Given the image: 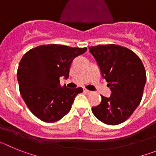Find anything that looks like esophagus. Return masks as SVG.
Wrapping results in <instances>:
<instances>
[{"mask_svg":"<svg viewBox=\"0 0 156 156\" xmlns=\"http://www.w3.org/2000/svg\"><path fill=\"white\" fill-rule=\"evenodd\" d=\"M83 92H84V93H86V94H90V90H87V89H84V90H83Z\"/></svg>","mask_w":156,"mask_h":156,"instance_id":"1","label":"esophagus"}]
</instances>
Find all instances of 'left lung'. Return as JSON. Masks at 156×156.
<instances>
[{
  "label": "left lung",
  "mask_w": 156,
  "mask_h": 156,
  "mask_svg": "<svg viewBox=\"0 0 156 156\" xmlns=\"http://www.w3.org/2000/svg\"><path fill=\"white\" fill-rule=\"evenodd\" d=\"M89 50L112 91L108 98L101 95L100 105L93 107L92 112L105 124H120L129 119L142 98L147 80L144 65L134 52L119 45H98Z\"/></svg>",
  "instance_id": "left-lung-1"
}]
</instances>
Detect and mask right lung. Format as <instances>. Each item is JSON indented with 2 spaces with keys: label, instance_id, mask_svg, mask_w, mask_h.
I'll return each mask as SVG.
<instances>
[{
  "label": "right lung",
  "instance_id": "add662e5",
  "mask_svg": "<svg viewBox=\"0 0 156 156\" xmlns=\"http://www.w3.org/2000/svg\"><path fill=\"white\" fill-rule=\"evenodd\" d=\"M87 48L45 44L30 49L19 62L17 71L19 92L32 113L41 120L55 122L70 111L81 87H62L59 78H68L73 59Z\"/></svg>",
  "mask_w": 156,
  "mask_h": 156
}]
</instances>
